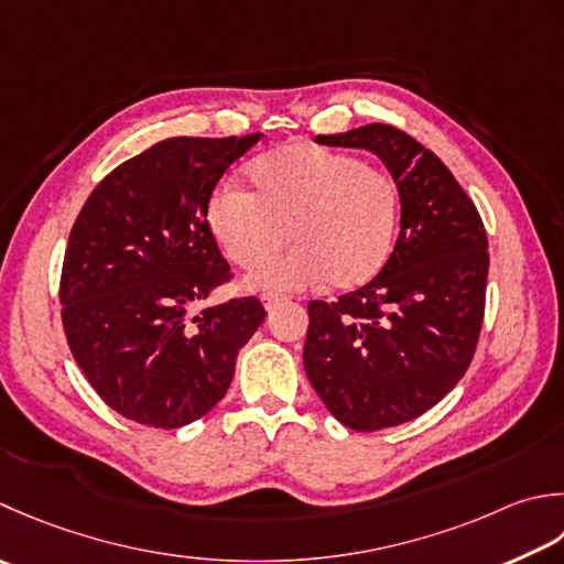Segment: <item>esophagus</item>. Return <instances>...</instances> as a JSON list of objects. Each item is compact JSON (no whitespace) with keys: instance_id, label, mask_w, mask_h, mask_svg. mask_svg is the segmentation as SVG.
Listing matches in <instances>:
<instances>
[{"instance_id":"1","label":"esophagus","mask_w":564,"mask_h":564,"mask_svg":"<svg viewBox=\"0 0 564 564\" xmlns=\"http://www.w3.org/2000/svg\"><path fill=\"white\" fill-rule=\"evenodd\" d=\"M283 301H289V297L279 295V293H263L261 295V303H263V307H267V311H273V307L281 305Z\"/></svg>"}]
</instances>
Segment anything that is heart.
Here are the masks:
<instances>
[{"label":"heart","instance_id":"heart-1","mask_svg":"<svg viewBox=\"0 0 564 564\" xmlns=\"http://www.w3.org/2000/svg\"><path fill=\"white\" fill-rule=\"evenodd\" d=\"M251 193L223 185L207 203V227L241 271L263 269L257 289H361L391 257L399 187L379 165L319 143H291L253 159Z\"/></svg>","mask_w":564,"mask_h":564}]
</instances>
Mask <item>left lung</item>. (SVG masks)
I'll use <instances>...</instances> for the list:
<instances>
[{
    "mask_svg": "<svg viewBox=\"0 0 564 564\" xmlns=\"http://www.w3.org/2000/svg\"><path fill=\"white\" fill-rule=\"evenodd\" d=\"M317 143L373 151L401 195V231L379 275L307 305V379L341 425L373 433L423 415L469 369L487 301V229L447 165L405 131L367 124Z\"/></svg>",
    "mask_w": 564,
    "mask_h": 564,
    "instance_id": "8db88e82",
    "label": "left lung"
}]
</instances>
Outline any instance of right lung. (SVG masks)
Segmentation results:
<instances>
[{"label":"right lung","mask_w":564,"mask_h":564,"mask_svg":"<svg viewBox=\"0 0 564 564\" xmlns=\"http://www.w3.org/2000/svg\"><path fill=\"white\" fill-rule=\"evenodd\" d=\"M259 139L153 143L105 175L75 219L61 273L65 339L99 399L127 421L171 430L213 411L267 317L257 295L193 317L231 279L207 203Z\"/></svg>","instance_id":"right-lung-1"}]
</instances>
